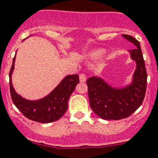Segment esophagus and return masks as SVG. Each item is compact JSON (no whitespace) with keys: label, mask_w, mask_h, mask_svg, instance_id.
<instances>
[{"label":"esophagus","mask_w":158,"mask_h":158,"mask_svg":"<svg viewBox=\"0 0 158 158\" xmlns=\"http://www.w3.org/2000/svg\"><path fill=\"white\" fill-rule=\"evenodd\" d=\"M79 80H80V82H85L86 75H84V74H80V75H79Z\"/></svg>","instance_id":"obj_1"}]
</instances>
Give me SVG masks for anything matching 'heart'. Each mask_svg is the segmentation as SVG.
Here are the masks:
<instances>
[{
  "label": "heart",
  "instance_id": "obj_1",
  "mask_svg": "<svg viewBox=\"0 0 158 158\" xmlns=\"http://www.w3.org/2000/svg\"><path fill=\"white\" fill-rule=\"evenodd\" d=\"M104 54V50L100 49L97 50V51H95L94 52H92L91 54V57L92 59H100Z\"/></svg>",
  "mask_w": 158,
  "mask_h": 158
}]
</instances>
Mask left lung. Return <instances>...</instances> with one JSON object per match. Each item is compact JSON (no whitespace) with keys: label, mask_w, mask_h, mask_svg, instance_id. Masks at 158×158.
Instances as JSON below:
<instances>
[{"label":"left lung","mask_w":158,"mask_h":158,"mask_svg":"<svg viewBox=\"0 0 158 158\" xmlns=\"http://www.w3.org/2000/svg\"><path fill=\"white\" fill-rule=\"evenodd\" d=\"M123 37L137 47L130 50L131 58L136 61L131 85L118 89L97 77L87 79L91 108L97 116L106 120H119L129 117L141 106L145 96L147 72L140 44L131 35H123Z\"/></svg>","instance_id":"1"}]
</instances>
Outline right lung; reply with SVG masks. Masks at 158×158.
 Wrapping results in <instances>:
<instances>
[{"label": "right lung", "instance_id": "obj_1", "mask_svg": "<svg viewBox=\"0 0 158 158\" xmlns=\"http://www.w3.org/2000/svg\"><path fill=\"white\" fill-rule=\"evenodd\" d=\"M15 56L10 71V90L11 98L20 112L30 120L48 123L58 120L67 110L68 100L79 83V75H68L49 95L38 101H28L17 94L12 85L11 75L15 68Z\"/></svg>", "mask_w": 158, "mask_h": 158}]
</instances>
